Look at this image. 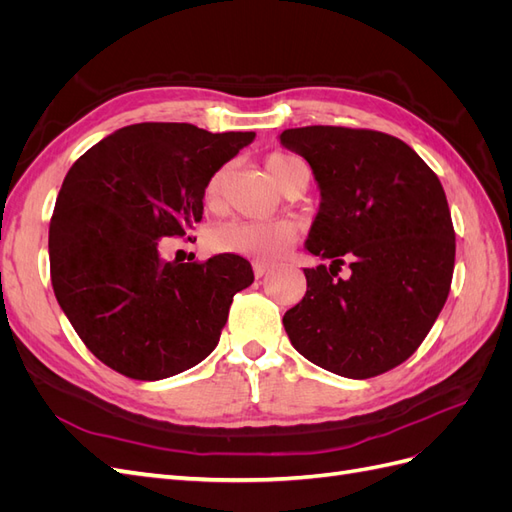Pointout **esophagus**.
I'll return each instance as SVG.
<instances>
[{
  "label": "esophagus",
  "mask_w": 512,
  "mask_h": 512,
  "mask_svg": "<svg viewBox=\"0 0 512 512\" xmlns=\"http://www.w3.org/2000/svg\"><path fill=\"white\" fill-rule=\"evenodd\" d=\"M252 269H254L256 277H262V275H267L271 271V265H267V262H262V260H256L254 265H252Z\"/></svg>",
  "instance_id": "34e87169"
}]
</instances>
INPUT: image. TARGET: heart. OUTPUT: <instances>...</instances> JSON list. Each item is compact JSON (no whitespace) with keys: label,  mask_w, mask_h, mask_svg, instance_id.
Masks as SVG:
<instances>
[{"label":"heart","mask_w":512,"mask_h":512,"mask_svg":"<svg viewBox=\"0 0 512 512\" xmlns=\"http://www.w3.org/2000/svg\"><path fill=\"white\" fill-rule=\"evenodd\" d=\"M267 170L271 179L282 185L294 166L303 164L299 158L288 156V153H273L267 158ZM224 170L213 173L205 185V203L215 205L220 198ZM294 224L288 220H273V222H228L218 228H213L207 237V245L218 254H232V256H245L256 260H273L282 256L288 245L294 241Z\"/></svg>","instance_id":"obj_1"}]
</instances>
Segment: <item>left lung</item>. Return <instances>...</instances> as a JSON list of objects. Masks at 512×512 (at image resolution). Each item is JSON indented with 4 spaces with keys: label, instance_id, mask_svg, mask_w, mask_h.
<instances>
[{
    "label": "left lung",
    "instance_id": "obj_1",
    "mask_svg": "<svg viewBox=\"0 0 512 512\" xmlns=\"http://www.w3.org/2000/svg\"><path fill=\"white\" fill-rule=\"evenodd\" d=\"M277 138L312 168L320 209L305 247L331 260L303 269L305 297L284 314L290 344L337 376L384 374L421 346L451 290L455 230L442 183L382 132L307 126ZM344 259L348 281L334 277Z\"/></svg>",
    "mask_w": 512,
    "mask_h": 512
}]
</instances>
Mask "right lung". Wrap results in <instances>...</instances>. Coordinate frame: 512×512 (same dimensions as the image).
I'll return each mask as SVG.
<instances>
[{
    "mask_svg": "<svg viewBox=\"0 0 512 512\" xmlns=\"http://www.w3.org/2000/svg\"><path fill=\"white\" fill-rule=\"evenodd\" d=\"M256 132L134 123L72 164L49 228L59 307L98 359L134 380L198 365L220 342L232 297L254 282L241 256H160V239L203 220L205 185Z\"/></svg>",
    "mask_w": 512,
    "mask_h": 512,
    "instance_id": "right-lung-1",
    "label": "right lung"
}]
</instances>
